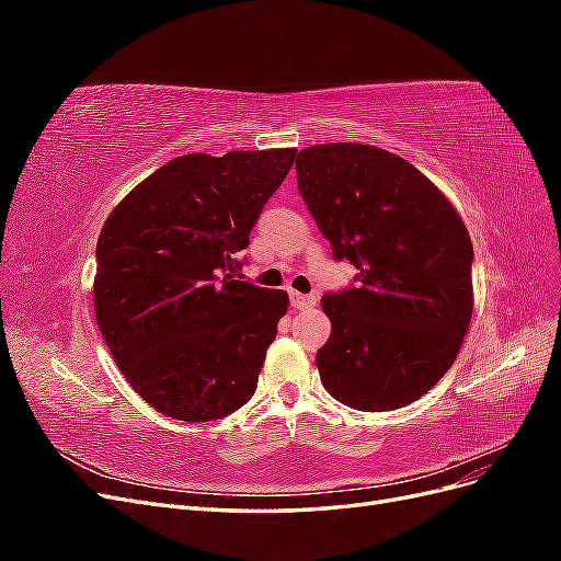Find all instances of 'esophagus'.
<instances>
[{
  "mask_svg": "<svg viewBox=\"0 0 561 561\" xmlns=\"http://www.w3.org/2000/svg\"><path fill=\"white\" fill-rule=\"evenodd\" d=\"M290 304L295 309H299V311H307V309H313L316 307V297H311V295H301V293H290Z\"/></svg>",
  "mask_w": 561,
  "mask_h": 561,
  "instance_id": "34e87169",
  "label": "esophagus"
}]
</instances>
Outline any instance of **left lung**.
Instances as JSON below:
<instances>
[{"instance_id": "8db88e82", "label": "left lung", "mask_w": 561, "mask_h": 561, "mask_svg": "<svg viewBox=\"0 0 561 561\" xmlns=\"http://www.w3.org/2000/svg\"><path fill=\"white\" fill-rule=\"evenodd\" d=\"M299 194L358 287L325 295L316 353L328 393L363 412L426 396L447 375L472 318V243L461 215L398 154L328 142L297 154Z\"/></svg>"}]
</instances>
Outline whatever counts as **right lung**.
Listing matches in <instances>:
<instances>
[{
    "instance_id": "obj_1",
    "label": "right lung",
    "mask_w": 561,
    "mask_h": 561,
    "mask_svg": "<svg viewBox=\"0 0 561 561\" xmlns=\"http://www.w3.org/2000/svg\"><path fill=\"white\" fill-rule=\"evenodd\" d=\"M297 149L184 154L118 201L95 248L93 307L116 367L178 421L222 419L252 398L287 293L239 280L233 254Z\"/></svg>"
}]
</instances>
